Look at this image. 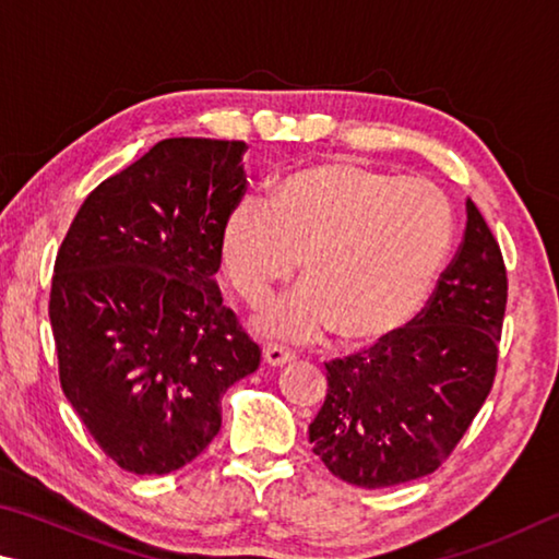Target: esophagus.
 I'll return each mask as SVG.
<instances>
[{"instance_id":"esophagus-1","label":"esophagus","mask_w":559,"mask_h":559,"mask_svg":"<svg viewBox=\"0 0 559 559\" xmlns=\"http://www.w3.org/2000/svg\"><path fill=\"white\" fill-rule=\"evenodd\" d=\"M264 360H267L270 366H285L289 360H295V350L280 344H270L264 346Z\"/></svg>"}]
</instances>
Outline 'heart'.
<instances>
[{
  "mask_svg": "<svg viewBox=\"0 0 559 559\" xmlns=\"http://www.w3.org/2000/svg\"><path fill=\"white\" fill-rule=\"evenodd\" d=\"M452 235V209L435 183L319 162L287 174L270 201L245 195L233 205L221 225V262L240 297L262 301L301 258L307 282L264 307L258 324L289 338L336 326L348 344H370L425 305Z\"/></svg>",
  "mask_w": 559,
  "mask_h": 559,
  "instance_id": "obj_1",
  "label": "heart"
}]
</instances>
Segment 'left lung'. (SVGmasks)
I'll return each instance as SVG.
<instances>
[{"label":"left lung","instance_id":"1","mask_svg":"<svg viewBox=\"0 0 559 559\" xmlns=\"http://www.w3.org/2000/svg\"><path fill=\"white\" fill-rule=\"evenodd\" d=\"M508 277L474 201L427 307L376 346L326 364L309 442L341 481L388 488L437 472L493 388Z\"/></svg>","mask_w":559,"mask_h":559}]
</instances>
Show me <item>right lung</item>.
<instances>
[{
    "instance_id": "right-lung-1",
    "label": "right lung",
    "mask_w": 559,
    "mask_h": 559,
    "mask_svg": "<svg viewBox=\"0 0 559 559\" xmlns=\"http://www.w3.org/2000/svg\"><path fill=\"white\" fill-rule=\"evenodd\" d=\"M245 142L171 136L87 193L58 248V378L124 472L162 476L221 432V397L262 350L223 307L221 225L238 203Z\"/></svg>"
}]
</instances>
